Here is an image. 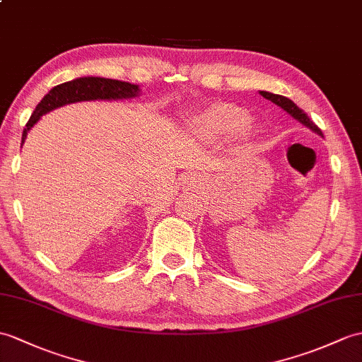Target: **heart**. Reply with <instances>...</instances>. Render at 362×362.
<instances>
[{"label":"heart","instance_id":"1","mask_svg":"<svg viewBox=\"0 0 362 362\" xmlns=\"http://www.w3.org/2000/svg\"><path fill=\"white\" fill-rule=\"evenodd\" d=\"M191 128L197 136L205 139L216 137H234L243 129L245 132H255L256 126L250 123V112L234 105L219 103L191 122Z\"/></svg>","mask_w":362,"mask_h":362}]
</instances>
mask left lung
I'll return each mask as SVG.
<instances>
[{
	"label": "left lung",
	"mask_w": 362,
	"mask_h": 362,
	"mask_svg": "<svg viewBox=\"0 0 362 362\" xmlns=\"http://www.w3.org/2000/svg\"><path fill=\"white\" fill-rule=\"evenodd\" d=\"M259 94L262 95L264 98H267V100H270V102H273L274 105H277L279 107H282L285 112L287 114H290L293 119L295 120H298L299 123H302L305 126V128H308V129H312L315 134H317V136H321V137H324L322 136V131L317 128V126L310 120V117L302 111L300 107H298L296 105H295V102H291L290 98H287V97H284V95H277V94H272V92H267V90H259Z\"/></svg>",
	"instance_id": "left-lung-1"
}]
</instances>
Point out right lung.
I'll return each mask as SVG.
<instances>
[{"instance_id":"1","label":"right lung","mask_w":362,"mask_h":362,"mask_svg":"<svg viewBox=\"0 0 362 362\" xmlns=\"http://www.w3.org/2000/svg\"><path fill=\"white\" fill-rule=\"evenodd\" d=\"M140 95V86L132 85L128 81L103 78V77H78L71 81L62 83L50 89L47 94L41 98L35 111L23 131L21 146L28 137V132L37 124L41 117L71 103L78 102H94V100H129Z\"/></svg>"}]
</instances>
